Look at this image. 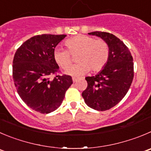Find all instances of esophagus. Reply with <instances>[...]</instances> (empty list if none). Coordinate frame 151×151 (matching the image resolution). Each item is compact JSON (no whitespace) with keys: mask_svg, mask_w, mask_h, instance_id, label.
<instances>
[{"mask_svg":"<svg viewBox=\"0 0 151 151\" xmlns=\"http://www.w3.org/2000/svg\"><path fill=\"white\" fill-rule=\"evenodd\" d=\"M78 78H76V77H73V82H76V81H78Z\"/></svg>","mask_w":151,"mask_h":151,"instance_id":"1","label":"esophagus"}]
</instances>
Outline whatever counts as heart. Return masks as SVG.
I'll return each mask as SVG.
<instances>
[{"label":"heart","instance_id":"1","mask_svg":"<svg viewBox=\"0 0 151 151\" xmlns=\"http://www.w3.org/2000/svg\"><path fill=\"white\" fill-rule=\"evenodd\" d=\"M68 51L64 49L56 48L53 52L55 63L63 70L71 65V55H77L76 65L69 68L66 73L73 76H81L89 70L99 72L104 69L110 58V47L107 41L96 40L86 35H77L69 38L64 43Z\"/></svg>","mask_w":151,"mask_h":151}]
</instances>
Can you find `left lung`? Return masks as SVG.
Masks as SVG:
<instances>
[{"label": "left lung", "instance_id": "obj_1", "mask_svg": "<svg viewBox=\"0 0 151 151\" xmlns=\"http://www.w3.org/2000/svg\"><path fill=\"white\" fill-rule=\"evenodd\" d=\"M88 34L107 41L110 58L100 73L86 77L87 87L82 97L88 107L104 111L116 105L127 94L134 76L133 57L127 46L113 34L99 31Z\"/></svg>", "mask_w": 151, "mask_h": 151}]
</instances>
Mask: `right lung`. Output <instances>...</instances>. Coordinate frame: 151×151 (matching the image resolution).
Segmentation results:
<instances>
[{"mask_svg": "<svg viewBox=\"0 0 151 151\" xmlns=\"http://www.w3.org/2000/svg\"><path fill=\"white\" fill-rule=\"evenodd\" d=\"M66 35L43 34L23 43L12 62V77L21 99L32 110L50 113L59 107L72 77L60 75L53 52ZM53 78L52 79L51 78Z\"/></svg>", "mask_w": 151, "mask_h": 151, "instance_id": "right-lung-1", "label": "right lung"}]
</instances>
